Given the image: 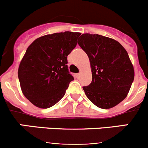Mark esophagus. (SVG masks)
<instances>
[{
	"instance_id": "34e87169",
	"label": "esophagus",
	"mask_w": 148,
	"mask_h": 148,
	"mask_svg": "<svg viewBox=\"0 0 148 148\" xmlns=\"http://www.w3.org/2000/svg\"><path fill=\"white\" fill-rule=\"evenodd\" d=\"M80 77V73H79V74H76V77L77 78H79Z\"/></svg>"
}]
</instances>
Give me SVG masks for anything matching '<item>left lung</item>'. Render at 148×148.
Wrapping results in <instances>:
<instances>
[{
    "mask_svg": "<svg viewBox=\"0 0 148 148\" xmlns=\"http://www.w3.org/2000/svg\"><path fill=\"white\" fill-rule=\"evenodd\" d=\"M77 42L92 69V82L83 86L86 96L99 108L117 105L127 96L135 77L127 51L116 40L98 34H84Z\"/></svg>",
    "mask_w": 148,
    "mask_h": 148,
    "instance_id": "1",
    "label": "left lung"
}]
</instances>
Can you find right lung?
<instances>
[{"label":"right lung","mask_w":148,"mask_h":148,"mask_svg":"<svg viewBox=\"0 0 148 148\" xmlns=\"http://www.w3.org/2000/svg\"><path fill=\"white\" fill-rule=\"evenodd\" d=\"M81 33L65 31L36 38L21 61L18 77L23 95L34 105L46 109L65 95L74 77L67 56L76 47Z\"/></svg>","instance_id":"1"}]
</instances>
